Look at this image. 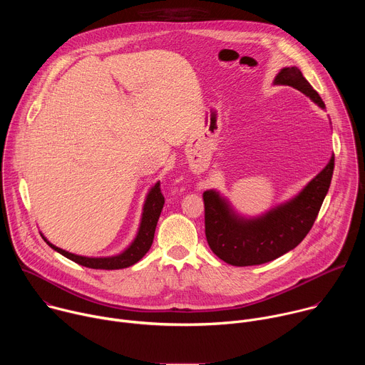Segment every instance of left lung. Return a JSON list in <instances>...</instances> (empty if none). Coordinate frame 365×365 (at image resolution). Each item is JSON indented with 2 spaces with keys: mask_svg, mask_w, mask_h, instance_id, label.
<instances>
[{
  "mask_svg": "<svg viewBox=\"0 0 365 365\" xmlns=\"http://www.w3.org/2000/svg\"><path fill=\"white\" fill-rule=\"evenodd\" d=\"M274 85L293 86L325 110L319 93L296 66L283 68L274 78ZM334 165L332 155L325 169L294 197L254 218L234 211L220 192H203L205 234L214 254L231 266L244 267L269 263L297 247L319 214L332 180Z\"/></svg>",
  "mask_w": 365,
  "mask_h": 365,
  "instance_id": "obj_1",
  "label": "left lung"
}]
</instances>
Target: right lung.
I'll list each match as a JSON object with an SVG mask.
<instances>
[{
    "mask_svg": "<svg viewBox=\"0 0 365 365\" xmlns=\"http://www.w3.org/2000/svg\"><path fill=\"white\" fill-rule=\"evenodd\" d=\"M163 205H165V196L162 195V190H160V182H158L148 190V193L145 196L141 221H140V227H138L135 238L123 252H120L117 255H111V257L78 255V254L65 251V250L53 245L50 241H47V238L43 234H41V237L55 251H58L59 254L65 255L66 258L72 259V262H75L81 266H85L89 269H96V270L125 269V267H130V266L135 264L137 262H140V259L145 255V252L150 250V247L153 244V238H154L155 225H158L159 217L163 210Z\"/></svg>",
    "mask_w": 365,
    "mask_h": 365,
    "instance_id": "right-lung-1",
    "label": "right lung"
}]
</instances>
